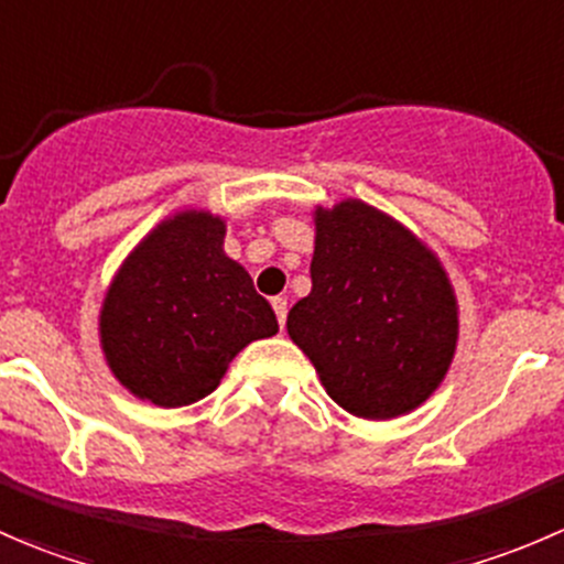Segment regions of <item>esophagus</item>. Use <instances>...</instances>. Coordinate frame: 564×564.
Wrapping results in <instances>:
<instances>
[{
	"instance_id": "esophagus-1",
	"label": "esophagus",
	"mask_w": 564,
	"mask_h": 564,
	"mask_svg": "<svg viewBox=\"0 0 564 564\" xmlns=\"http://www.w3.org/2000/svg\"><path fill=\"white\" fill-rule=\"evenodd\" d=\"M272 311H275V316H278V324H286V314H289V303L283 297H275L272 300Z\"/></svg>"
}]
</instances>
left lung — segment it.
<instances>
[{"mask_svg": "<svg viewBox=\"0 0 564 564\" xmlns=\"http://www.w3.org/2000/svg\"><path fill=\"white\" fill-rule=\"evenodd\" d=\"M311 292L289 311V338L327 395L362 420L423 406L458 346L451 275L409 226L362 198L314 207Z\"/></svg>", "mask_w": 564, "mask_h": 564, "instance_id": "left-lung-1", "label": "left lung"}]
</instances>
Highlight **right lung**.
Here are the masks:
<instances>
[{
	"label": "right lung",
	"instance_id": "right-lung-1",
	"mask_svg": "<svg viewBox=\"0 0 564 564\" xmlns=\"http://www.w3.org/2000/svg\"><path fill=\"white\" fill-rule=\"evenodd\" d=\"M224 240V215L176 209L113 272L98 314L100 349L113 379L141 401H202L248 344L278 333L270 303Z\"/></svg>",
	"mask_w": 564,
	"mask_h": 564
}]
</instances>
